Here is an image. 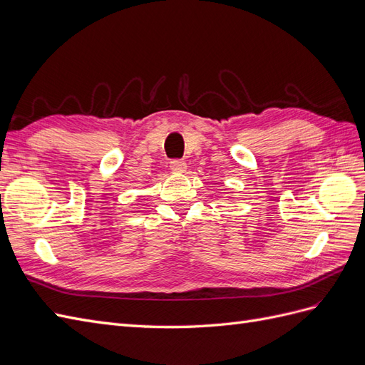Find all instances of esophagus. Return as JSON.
Listing matches in <instances>:
<instances>
[{
  "instance_id": "34e87169",
  "label": "esophagus",
  "mask_w": 365,
  "mask_h": 365,
  "mask_svg": "<svg viewBox=\"0 0 365 365\" xmlns=\"http://www.w3.org/2000/svg\"><path fill=\"white\" fill-rule=\"evenodd\" d=\"M170 169H172V172L182 173V172L187 170V164L184 161H181V160H173L170 163Z\"/></svg>"
}]
</instances>
